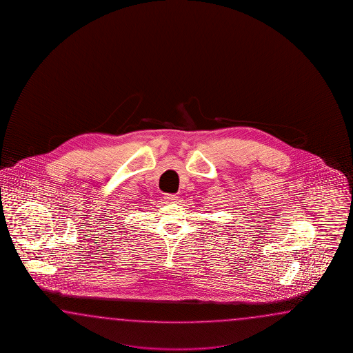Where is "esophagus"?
<instances>
[{
  "label": "esophagus",
  "mask_w": 353,
  "mask_h": 353,
  "mask_svg": "<svg viewBox=\"0 0 353 353\" xmlns=\"http://www.w3.org/2000/svg\"><path fill=\"white\" fill-rule=\"evenodd\" d=\"M164 199H165L166 203H170V204L179 202V196L175 194H165L164 195Z\"/></svg>",
  "instance_id": "1"
}]
</instances>
